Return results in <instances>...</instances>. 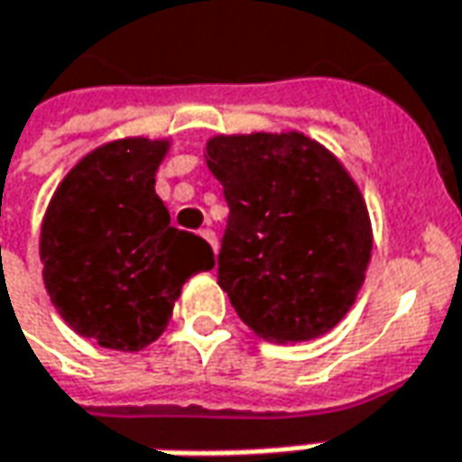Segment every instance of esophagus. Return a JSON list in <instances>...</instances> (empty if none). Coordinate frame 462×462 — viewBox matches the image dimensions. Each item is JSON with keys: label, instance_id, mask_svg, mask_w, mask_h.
Returning a JSON list of instances; mask_svg holds the SVG:
<instances>
[{"label": "esophagus", "instance_id": "34e87169", "mask_svg": "<svg viewBox=\"0 0 462 462\" xmlns=\"http://www.w3.org/2000/svg\"><path fill=\"white\" fill-rule=\"evenodd\" d=\"M200 236H203V238H206V241H208L210 249H213V252L218 249V241H216V234H213L210 228H203V231H200Z\"/></svg>", "mask_w": 462, "mask_h": 462}]
</instances>
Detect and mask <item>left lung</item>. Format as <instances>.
Instances as JSON below:
<instances>
[{"mask_svg": "<svg viewBox=\"0 0 462 462\" xmlns=\"http://www.w3.org/2000/svg\"><path fill=\"white\" fill-rule=\"evenodd\" d=\"M203 157L231 208L218 284L238 318L274 343L333 330L354 308L374 249L351 172L302 132L216 134Z\"/></svg>", "mask_w": 462, "mask_h": 462, "instance_id": "8db88e82", "label": "left lung"}]
</instances>
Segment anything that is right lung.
<instances>
[{
  "instance_id": "obj_1",
  "label": "right lung",
  "mask_w": 462,
  "mask_h": 462,
  "mask_svg": "<svg viewBox=\"0 0 462 462\" xmlns=\"http://www.w3.org/2000/svg\"><path fill=\"white\" fill-rule=\"evenodd\" d=\"M170 139L126 137L80 157L40 226L42 282L83 338L142 351L165 333L185 282L213 269L210 246L170 226L154 193Z\"/></svg>"
}]
</instances>
